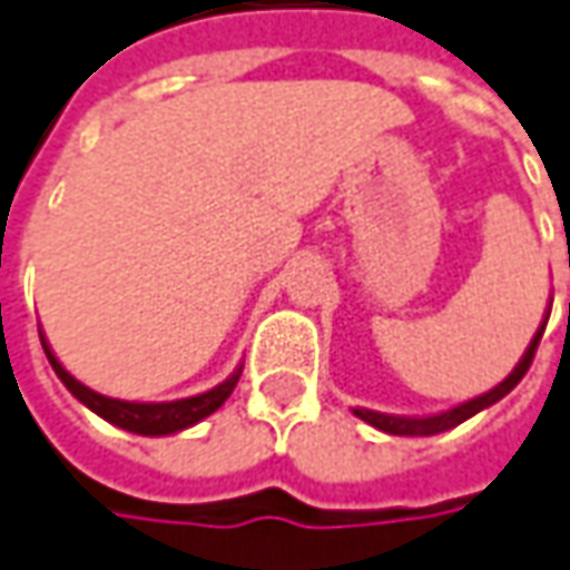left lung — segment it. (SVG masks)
Listing matches in <instances>:
<instances>
[{
    "mask_svg": "<svg viewBox=\"0 0 570 570\" xmlns=\"http://www.w3.org/2000/svg\"><path fill=\"white\" fill-rule=\"evenodd\" d=\"M549 312H552V306L546 309V315H549ZM546 322H549V318H542L539 332L532 334L530 347L523 351V357H520V363L513 366V373H510L504 383H498L494 389L482 392V395H475V399L462 402V405H456V409H446V411H440V414H424V417H411V414H383V411H370V409H354V414H357L360 421H366L370 428H376V431H383V433H392V436H433V433L450 431V428H456V424H462V421H469L472 414H479V411L491 409L494 402H501L510 389L527 376V370H530V363H532V354H535V347H539V337H542V332H546Z\"/></svg>",
    "mask_w": 570,
    "mask_h": 570,
    "instance_id": "obj_1",
    "label": "left lung"
}]
</instances>
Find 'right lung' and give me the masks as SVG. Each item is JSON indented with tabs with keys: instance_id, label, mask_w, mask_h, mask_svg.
I'll use <instances>...</instances> for the list:
<instances>
[{
	"instance_id": "right-lung-1",
	"label": "right lung",
	"mask_w": 570,
	"mask_h": 570,
	"mask_svg": "<svg viewBox=\"0 0 570 570\" xmlns=\"http://www.w3.org/2000/svg\"><path fill=\"white\" fill-rule=\"evenodd\" d=\"M40 344H43V354L50 360L53 373L60 376L62 385H66L88 411H95L98 417H105L114 428L139 433V436H168V433L194 428L197 421L210 417L213 411L219 409V405L233 395L238 376H242V366H238L229 380L213 385L210 392L190 395V399H175V402H124V399H108V395H101V392H95V389H88V385L79 383V380L62 366L60 360H57V354L50 351V344H47L43 334H40Z\"/></svg>"
}]
</instances>
